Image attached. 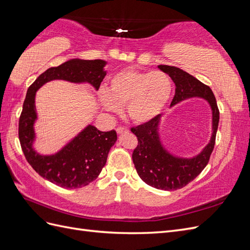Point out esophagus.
<instances>
[{
    "label": "esophagus",
    "mask_w": 250,
    "mask_h": 250,
    "mask_svg": "<svg viewBox=\"0 0 250 250\" xmlns=\"http://www.w3.org/2000/svg\"><path fill=\"white\" fill-rule=\"evenodd\" d=\"M127 131H128V129H127V128H125V127L121 126V127H118V128H117V132H118L119 134H122V133L127 132Z\"/></svg>",
    "instance_id": "1"
}]
</instances>
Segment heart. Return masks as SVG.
<instances>
[{
  "label": "heart",
  "instance_id": "1",
  "mask_svg": "<svg viewBox=\"0 0 250 250\" xmlns=\"http://www.w3.org/2000/svg\"><path fill=\"white\" fill-rule=\"evenodd\" d=\"M173 83L167 74L127 69L116 73L109 80L107 92L101 90L103 108L118 112L126 105V113L134 123H146L155 118L168 103Z\"/></svg>",
  "mask_w": 250,
  "mask_h": 250
}]
</instances>
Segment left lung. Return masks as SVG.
<instances>
[{"label": "left lung", "instance_id": "8db88e82", "mask_svg": "<svg viewBox=\"0 0 250 250\" xmlns=\"http://www.w3.org/2000/svg\"><path fill=\"white\" fill-rule=\"evenodd\" d=\"M158 67L167 73L175 83V95L171 105L188 98L201 97L209 103L213 110V134L210 142L199 155L190 160L173 156L162 146L157 133L161 115L137 127H131V132L138 138V146L132 152V161L139 176L144 183L158 190L174 191L191 183L207 167L216 142L219 108L209 86L179 67L163 64Z\"/></svg>", "mask_w": 250, "mask_h": 250}]
</instances>
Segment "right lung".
<instances>
[{"label":"right lung","instance_id":"right-lung-1","mask_svg":"<svg viewBox=\"0 0 250 250\" xmlns=\"http://www.w3.org/2000/svg\"><path fill=\"white\" fill-rule=\"evenodd\" d=\"M105 63L101 59L69 60L41 74L27 90L19 121L21 147L35 172L56 186L78 188L94 181L106 164L109 149L117 141V132L100 131L95 126L88 125L58 153L50 156L40 155L32 148L33 124L36 119L35 93L44 83L55 79L88 82L98 89L106 75L103 71Z\"/></svg>","mask_w":250,"mask_h":250}]
</instances>
